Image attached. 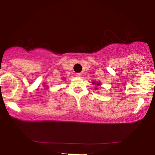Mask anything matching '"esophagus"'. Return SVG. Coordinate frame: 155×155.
<instances>
[{
    "label": "esophagus",
    "instance_id": "34e87169",
    "mask_svg": "<svg viewBox=\"0 0 155 155\" xmlns=\"http://www.w3.org/2000/svg\"><path fill=\"white\" fill-rule=\"evenodd\" d=\"M76 76H77V77H80V76H81V73H76Z\"/></svg>",
    "mask_w": 155,
    "mask_h": 155
}]
</instances>
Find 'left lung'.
<instances>
[{"label": "left lung", "mask_w": 155, "mask_h": 155, "mask_svg": "<svg viewBox=\"0 0 155 155\" xmlns=\"http://www.w3.org/2000/svg\"><path fill=\"white\" fill-rule=\"evenodd\" d=\"M93 84H95V83H94V82H93ZM97 85H99V84H99V83H97Z\"/></svg>", "instance_id": "obj_1"}]
</instances>
